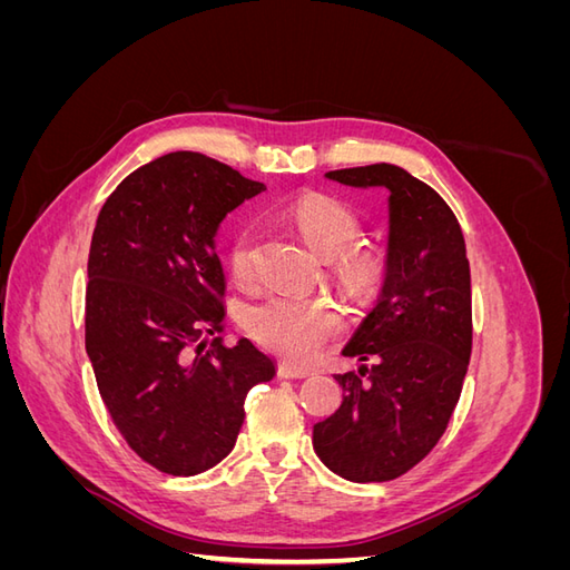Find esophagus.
Returning a JSON list of instances; mask_svg holds the SVG:
<instances>
[{"instance_id": "1", "label": "esophagus", "mask_w": 570, "mask_h": 570, "mask_svg": "<svg viewBox=\"0 0 570 570\" xmlns=\"http://www.w3.org/2000/svg\"><path fill=\"white\" fill-rule=\"evenodd\" d=\"M278 375H281V377H306V375H308V371L297 368V366L287 364V361H283V364L278 366Z\"/></svg>"}]
</instances>
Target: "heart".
<instances>
[{
	"mask_svg": "<svg viewBox=\"0 0 570 570\" xmlns=\"http://www.w3.org/2000/svg\"><path fill=\"white\" fill-rule=\"evenodd\" d=\"M289 218L318 254H347L344 271L354 283L368 285L377 278L383 268L381 254L354 249L364 233V223L354 206L331 195H304L289 206ZM254 243L256 235L252 228L239 230L230 243L228 262L239 283L256 278ZM245 323L256 342L299 364L314 358L342 331V318L331 304L285 289L271 292L252 304Z\"/></svg>",
	"mask_w": 570,
	"mask_h": 570,
	"instance_id": "obj_1",
	"label": "heart"
}]
</instances>
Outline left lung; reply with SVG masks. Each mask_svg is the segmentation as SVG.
Instances as JSON below:
<instances>
[{
    "label": "left lung",
    "instance_id": "1",
    "mask_svg": "<svg viewBox=\"0 0 570 570\" xmlns=\"http://www.w3.org/2000/svg\"><path fill=\"white\" fill-rule=\"evenodd\" d=\"M325 178L385 187L390 230L381 297L342 350L361 366L335 375L342 404L314 425V450L342 478L385 482L433 450L461 396L473 344L471 266L454 212L404 168L371 164Z\"/></svg>",
    "mask_w": 570,
    "mask_h": 570
}]
</instances>
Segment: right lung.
<instances>
[{
	"label": "right lung",
	"mask_w": 570,
	"mask_h": 570,
	"mask_svg": "<svg viewBox=\"0 0 570 570\" xmlns=\"http://www.w3.org/2000/svg\"><path fill=\"white\" fill-rule=\"evenodd\" d=\"M266 185L197 151H170L101 206L88 258L85 350L130 450L170 475L226 459L245 396L275 375L247 337L226 347L220 220Z\"/></svg>",
	"instance_id": "1"
}]
</instances>
